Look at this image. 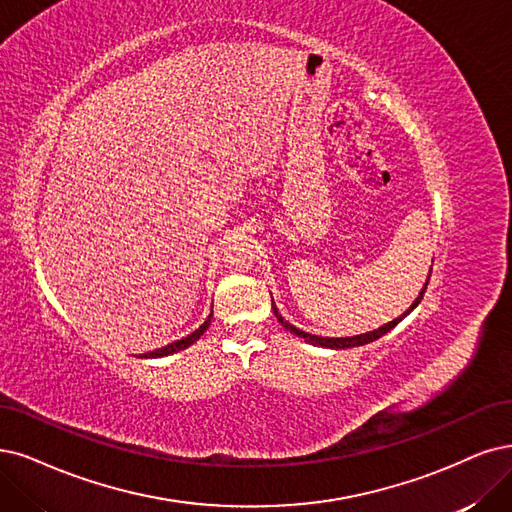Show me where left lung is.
I'll use <instances>...</instances> for the list:
<instances>
[{
	"label": "left lung",
	"instance_id": "obj_1",
	"mask_svg": "<svg viewBox=\"0 0 512 512\" xmlns=\"http://www.w3.org/2000/svg\"><path fill=\"white\" fill-rule=\"evenodd\" d=\"M430 272H432V270H430ZM428 280H430V274H428V278H426V282H424V287H422L420 295L415 297V301L409 306V310H405L399 318H394V320H390V323H386V325H382V327H377V329H373V331H367V333H361V335H352V337H320V335H312V333L301 331V329H297L295 325H291L289 320H285V318L280 316V312H278V308H276V304H274V299H272V310H274V314H276V318H278V323H280L282 327H285L287 331H291L293 335H297V337H301V339H306L308 344L320 346V348H331V350H346V348H356V346L371 344V342H375V339H380L382 335H386L388 331H392L396 325L401 323L403 318H407L415 308H418V304H420L424 293H426Z\"/></svg>",
	"mask_w": 512,
	"mask_h": 512
}]
</instances>
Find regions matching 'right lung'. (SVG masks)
Listing matches in <instances>:
<instances>
[{
    "label": "right lung",
    "instance_id": "add662e5",
    "mask_svg": "<svg viewBox=\"0 0 512 512\" xmlns=\"http://www.w3.org/2000/svg\"><path fill=\"white\" fill-rule=\"evenodd\" d=\"M211 318H213V312L206 316V320L204 323L194 331V333H189L187 337H183V339H177V342H173V344H168V346H162V348H158V350H154V352H147V354H141V358H162V356H170V354H177V352H181V350H185V348H189L192 344H196L198 339L204 335V331L211 327Z\"/></svg>",
    "mask_w": 512,
    "mask_h": 512
}]
</instances>
